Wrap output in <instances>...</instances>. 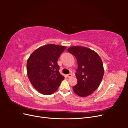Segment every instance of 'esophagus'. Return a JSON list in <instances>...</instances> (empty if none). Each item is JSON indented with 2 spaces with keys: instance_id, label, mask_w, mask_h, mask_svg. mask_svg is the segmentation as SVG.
I'll use <instances>...</instances> for the list:
<instances>
[{
  "instance_id": "obj_1",
  "label": "esophagus",
  "mask_w": 128,
  "mask_h": 128,
  "mask_svg": "<svg viewBox=\"0 0 128 128\" xmlns=\"http://www.w3.org/2000/svg\"><path fill=\"white\" fill-rule=\"evenodd\" d=\"M72 74H69L67 75V77H68V78H70L71 77H72Z\"/></svg>"
}]
</instances>
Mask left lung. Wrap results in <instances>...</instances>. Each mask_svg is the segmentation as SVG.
Returning <instances> with one entry per match:
<instances>
[{"label": "left lung", "mask_w": 128, "mask_h": 128, "mask_svg": "<svg viewBox=\"0 0 128 128\" xmlns=\"http://www.w3.org/2000/svg\"><path fill=\"white\" fill-rule=\"evenodd\" d=\"M68 51L75 56L78 68L76 70L77 83L72 87L76 94L82 96H90L99 86L103 78L104 69L98 54L86 47L72 46Z\"/></svg>", "instance_id": "8db88e82"}]
</instances>
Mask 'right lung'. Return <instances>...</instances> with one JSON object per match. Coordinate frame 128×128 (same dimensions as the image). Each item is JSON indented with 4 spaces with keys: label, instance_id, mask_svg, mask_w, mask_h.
<instances>
[{
    "label": "right lung",
    "instance_id": "right-lung-1",
    "mask_svg": "<svg viewBox=\"0 0 128 128\" xmlns=\"http://www.w3.org/2000/svg\"><path fill=\"white\" fill-rule=\"evenodd\" d=\"M66 48L51 44L42 46L31 54L27 60L29 80L42 94H53L64 80V77L59 72L57 61Z\"/></svg>",
    "mask_w": 128,
    "mask_h": 128
}]
</instances>
